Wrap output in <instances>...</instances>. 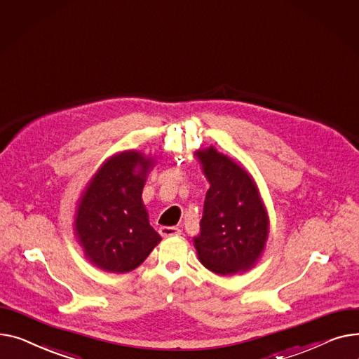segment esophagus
<instances>
[{"label":"esophagus","instance_id":"34e87169","mask_svg":"<svg viewBox=\"0 0 359 359\" xmlns=\"http://www.w3.org/2000/svg\"><path fill=\"white\" fill-rule=\"evenodd\" d=\"M159 233L163 236V238H168V236H175V235H180L181 230L175 226H162L159 229Z\"/></svg>","mask_w":359,"mask_h":359}]
</instances>
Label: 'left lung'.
<instances>
[{"instance_id":"1","label":"left lung","mask_w":359,"mask_h":359,"mask_svg":"<svg viewBox=\"0 0 359 359\" xmlns=\"http://www.w3.org/2000/svg\"><path fill=\"white\" fill-rule=\"evenodd\" d=\"M196 156L210 182L200 235L194 238L198 258L219 276L246 271L259 259L268 236V216L257 184L213 146Z\"/></svg>"}]
</instances>
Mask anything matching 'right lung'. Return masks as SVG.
<instances>
[{
	"label": "right lung",
	"mask_w": 359,
	"mask_h": 359,
	"mask_svg": "<svg viewBox=\"0 0 359 359\" xmlns=\"http://www.w3.org/2000/svg\"><path fill=\"white\" fill-rule=\"evenodd\" d=\"M151 168L143 154L121 152L104 162L82 194L75 231L87 259L104 271L137 268L161 242L142 201Z\"/></svg>",
	"instance_id": "obj_1"
}]
</instances>
